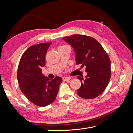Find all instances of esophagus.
Segmentation results:
<instances>
[{"mask_svg": "<svg viewBox=\"0 0 133 133\" xmlns=\"http://www.w3.org/2000/svg\"><path fill=\"white\" fill-rule=\"evenodd\" d=\"M70 79V78L69 77H65V76H64V77H63V80L64 82L68 81V80H69Z\"/></svg>", "mask_w": 133, "mask_h": 133, "instance_id": "esophagus-1", "label": "esophagus"}]
</instances>
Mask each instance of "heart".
<instances>
[{
  "label": "heart",
  "mask_w": 133,
  "mask_h": 133,
  "mask_svg": "<svg viewBox=\"0 0 133 133\" xmlns=\"http://www.w3.org/2000/svg\"><path fill=\"white\" fill-rule=\"evenodd\" d=\"M66 46H68V45H63V46H60L59 48H63V47H66Z\"/></svg>",
  "instance_id": "heart-1"
}]
</instances>
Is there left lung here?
<instances>
[{
  "label": "left lung",
  "instance_id": "1",
  "mask_svg": "<svg viewBox=\"0 0 133 133\" xmlns=\"http://www.w3.org/2000/svg\"><path fill=\"white\" fill-rule=\"evenodd\" d=\"M63 39L73 48L76 64L86 66L85 78L77 76L81 81L77 94L87 99L96 98L105 90L110 79V60L108 54L96 39L89 36L75 34Z\"/></svg>",
  "mask_w": 133,
  "mask_h": 133
}]
</instances>
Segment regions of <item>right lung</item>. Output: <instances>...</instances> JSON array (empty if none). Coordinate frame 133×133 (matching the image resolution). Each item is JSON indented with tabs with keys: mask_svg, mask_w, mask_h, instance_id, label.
Returning a JSON list of instances; mask_svg holds the SVG:
<instances>
[{
	"mask_svg": "<svg viewBox=\"0 0 133 133\" xmlns=\"http://www.w3.org/2000/svg\"><path fill=\"white\" fill-rule=\"evenodd\" d=\"M51 43L36 44L29 47L19 63L17 79L22 92L35 105L46 107L57 98L62 79L56 76L50 79L42 73L45 65V55Z\"/></svg>",
	"mask_w": 133,
	"mask_h": 133,
	"instance_id": "add662e5",
	"label": "right lung"
}]
</instances>
